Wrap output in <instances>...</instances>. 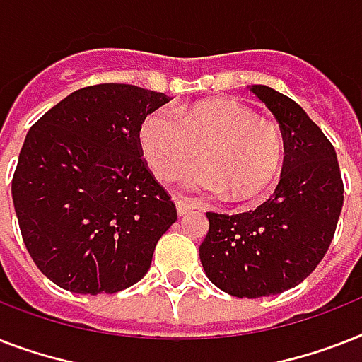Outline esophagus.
<instances>
[{
	"instance_id": "obj_1",
	"label": "esophagus",
	"mask_w": 362,
	"mask_h": 362,
	"mask_svg": "<svg viewBox=\"0 0 362 362\" xmlns=\"http://www.w3.org/2000/svg\"><path fill=\"white\" fill-rule=\"evenodd\" d=\"M176 212H178V216H184L187 214V212H192V210H195L197 206L192 203H187V201H184V199H176Z\"/></svg>"
}]
</instances>
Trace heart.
<instances>
[{"instance_id":"1","label":"heart","mask_w":362,"mask_h":362,"mask_svg":"<svg viewBox=\"0 0 362 362\" xmlns=\"http://www.w3.org/2000/svg\"><path fill=\"white\" fill-rule=\"evenodd\" d=\"M139 146L161 180H170L199 158L186 175L193 192L250 201L267 193L286 161L284 131L233 99H214L186 107L150 110L139 125Z\"/></svg>"}]
</instances>
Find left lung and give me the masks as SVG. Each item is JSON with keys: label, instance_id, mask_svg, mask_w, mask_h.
<instances>
[{"label": "left lung", "instance_id": "left-lung-1", "mask_svg": "<svg viewBox=\"0 0 362 362\" xmlns=\"http://www.w3.org/2000/svg\"><path fill=\"white\" fill-rule=\"evenodd\" d=\"M274 115L286 161L274 195L242 214L206 212L199 257L209 280L233 297H269L314 272L337 231L344 182L325 133L291 98L263 84L250 88Z\"/></svg>", "mask_w": 362, "mask_h": 362}]
</instances>
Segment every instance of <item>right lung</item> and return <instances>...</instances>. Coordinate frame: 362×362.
Listing matches in <instances>:
<instances>
[{
    "mask_svg": "<svg viewBox=\"0 0 362 362\" xmlns=\"http://www.w3.org/2000/svg\"><path fill=\"white\" fill-rule=\"evenodd\" d=\"M169 103L131 84L76 90L31 125L13 203L33 263L67 291L118 293L146 274L176 206L141 158L139 125Z\"/></svg>",
    "mask_w": 362,
    "mask_h": 362,
    "instance_id": "1",
    "label": "right lung"
}]
</instances>
